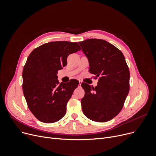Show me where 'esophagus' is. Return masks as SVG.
<instances>
[{
	"label": "esophagus",
	"instance_id": "34e87169",
	"mask_svg": "<svg viewBox=\"0 0 156 156\" xmlns=\"http://www.w3.org/2000/svg\"><path fill=\"white\" fill-rule=\"evenodd\" d=\"M81 81H80H80H79V85L80 86V85H81Z\"/></svg>",
	"mask_w": 156,
	"mask_h": 156
}]
</instances>
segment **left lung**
Returning a JSON list of instances; mask_svg holds the SVG:
<instances>
[{
    "label": "left lung",
    "instance_id": "1",
    "mask_svg": "<svg viewBox=\"0 0 156 156\" xmlns=\"http://www.w3.org/2000/svg\"><path fill=\"white\" fill-rule=\"evenodd\" d=\"M79 44L88 60L89 72L99 77L95 88L81 83L83 112L92 121H108L121 111L129 92V71L125 56L104 40L90 38Z\"/></svg>",
    "mask_w": 156,
    "mask_h": 156
}]
</instances>
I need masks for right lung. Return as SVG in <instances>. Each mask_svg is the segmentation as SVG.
I'll use <instances>...</instances> for the list:
<instances>
[{
  "label": "right lung",
  "mask_w": 156,
  "mask_h": 156,
  "mask_svg": "<svg viewBox=\"0 0 156 156\" xmlns=\"http://www.w3.org/2000/svg\"><path fill=\"white\" fill-rule=\"evenodd\" d=\"M81 50L76 42L44 44L29 55L23 71V91L28 108L40 121L52 123L66 113V105L79 81L59 83L57 71L67 65V57Z\"/></svg>",
  "instance_id": "obj_1"
}]
</instances>
